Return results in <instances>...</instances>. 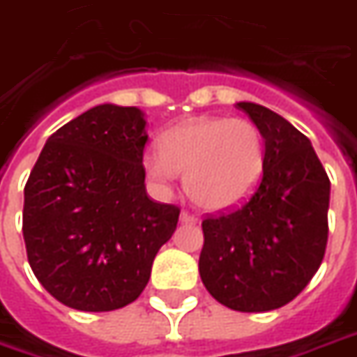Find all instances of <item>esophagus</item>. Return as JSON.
Masks as SVG:
<instances>
[{"mask_svg":"<svg viewBox=\"0 0 357 357\" xmlns=\"http://www.w3.org/2000/svg\"><path fill=\"white\" fill-rule=\"evenodd\" d=\"M197 220H199V218H197L194 213H190L188 209H184L181 213V222H192V225H196Z\"/></svg>","mask_w":357,"mask_h":357,"instance_id":"1","label":"esophagus"}]
</instances>
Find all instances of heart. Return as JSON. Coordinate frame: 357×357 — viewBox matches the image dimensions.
<instances>
[{
    "instance_id": "heart-1",
    "label": "heart",
    "mask_w": 357,
    "mask_h": 357,
    "mask_svg": "<svg viewBox=\"0 0 357 357\" xmlns=\"http://www.w3.org/2000/svg\"><path fill=\"white\" fill-rule=\"evenodd\" d=\"M142 167L161 188L186 173V192L199 207L225 211L243 204L261 182L264 140L245 118H194L163 132L160 152H148Z\"/></svg>"
}]
</instances>
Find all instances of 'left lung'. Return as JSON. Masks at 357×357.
Returning a JSON list of instances; mask_svg holds the SVG:
<instances>
[{
	"mask_svg": "<svg viewBox=\"0 0 357 357\" xmlns=\"http://www.w3.org/2000/svg\"><path fill=\"white\" fill-rule=\"evenodd\" d=\"M261 129L264 169L245 204L204 218L199 275L238 312L282 308L324 261L331 182L308 137L261 104L238 102Z\"/></svg>",
	"mask_w": 357,
	"mask_h": 357,
	"instance_id": "8db88e82",
	"label": "left lung"
}]
</instances>
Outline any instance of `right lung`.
<instances>
[{"instance_id": "right-lung-1", "label": "right lung", "mask_w": 357, "mask_h": 357, "mask_svg": "<svg viewBox=\"0 0 357 357\" xmlns=\"http://www.w3.org/2000/svg\"><path fill=\"white\" fill-rule=\"evenodd\" d=\"M144 125L135 106H95L47 139L28 176V262L74 310L110 312L137 301L175 232L181 209L146 194Z\"/></svg>"}]
</instances>
